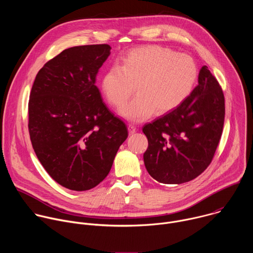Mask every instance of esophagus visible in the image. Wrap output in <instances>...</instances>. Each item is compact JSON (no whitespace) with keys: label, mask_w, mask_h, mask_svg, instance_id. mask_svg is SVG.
Wrapping results in <instances>:
<instances>
[{"label":"esophagus","mask_w":253,"mask_h":253,"mask_svg":"<svg viewBox=\"0 0 253 253\" xmlns=\"http://www.w3.org/2000/svg\"><path fill=\"white\" fill-rule=\"evenodd\" d=\"M128 129H129V133L130 134H134L137 131V127L135 125H133V124H129Z\"/></svg>","instance_id":"34e87169"}]
</instances>
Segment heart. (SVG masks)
<instances>
[{
	"label": "heart",
	"mask_w": 253,
	"mask_h": 253,
	"mask_svg": "<svg viewBox=\"0 0 253 253\" xmlns=\"http://www.w3.org/2000/svg\"><path fill=\"white\" fill-rule=\"evenodd\" d=\"M198 69L191 57L155 45L127 52L118 65L107 69L101 89L111 105L122 107L133 94L137 96L121 110L129 121L140 122L154 112L168 113L191 94Z\"/></svg>",
	"instance_id": "1"
}]
</instances>
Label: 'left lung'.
<instances>
[{"mask_svg": "<svg viewBox=\"0 0 253 253\" xmlns=\"http://www.w3.org/2000/svg\"><path fill=\"white\" fill-rule=\"evenodd\" d=\"M224 115L222 89L203 66L188 98L143 127L148 139L143 159L150 176L164 184H182L199 176L218 146Z\"/></svg>", "mask_w": 253, "mask_h": 253, "instance_id": "left-lung-1", "label": "left lung"}]
</instances>
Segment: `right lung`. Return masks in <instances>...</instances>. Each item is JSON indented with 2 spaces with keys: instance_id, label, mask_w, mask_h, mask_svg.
<instances>
[{
  "instance_id": "obj_1",
  "label": "right lung",
  "mask_w": 253,
  "mask_h": 253,
  "mask_svg": "<svg viewBox=\"0 0 253 253\" xmlns=\"http://www.w3.org/2000/svg\"><path fill=\"white\" fill-rule=\"evenodd\" d=\"M110 50L107 44L66 49L44 65L32 87L28 126L34 151L48 174L70 190L102 182L128 137L126 124L96 86Z\"/></svg>"
}]
</instances>
